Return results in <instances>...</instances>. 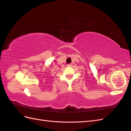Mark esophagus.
I'll use <instances>...</instances> for the list:
<instances>
[{
  "label": "esophagus",
  "instance_id": "1",
  "mask_svg": "<svg viewBox=\"0 0 131 131\" xmlns=\"http://www.w3.org/2000/svg\"><path fill=\"white\" fill-rule=\"evenodd\" d=\"M67 66H68V67H72V66L71 64H68V65H67Z\"/></svg>",
  "mask_w": 131,
  "mask_h": 131
}]
</instances>
